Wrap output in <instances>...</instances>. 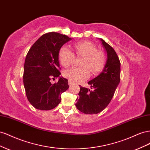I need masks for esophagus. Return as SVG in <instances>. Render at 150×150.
Returning a JSON list of instances; mask_svg holds the SVG:
<instances>
[{
	"mask_svg": "<svg viewBox=\"0 0 150 150\" xmlns=\"http://www.w3.org/2000/svg\"><path fill=\"white\" fill-rule=\"evenodd\" d=\"M68 84H69V85L71 86H72V84H73V83H72V82H71V81H70V80H69V81H68Z\"/></svg>",
	"mask_w": 150,
	"mask_h": 150,
	"instance_id": "obj_1",
	"label": "esophagus"
}]
</instances>
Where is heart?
Wrapping results in <instances>:
<instances>
[{"instance_id": "1", "label": "heart", "mask_w": 150, "mask_h": 150, "mask_svg": "<svg viewBox=\"0 0 150 150\" xmlns=\"http://www.w3.org/2000/svg\"><path fill=\"white\" fill-rule=\"evenodd\" d=\"M74 47L78 56L84 57L81 62L82 67H71L64 72L65 78L72 83H80L88 79L89 76L90 69L93 73L100 71L104 66L106 56L104 53L97 50L96 45L89 41H81L74 45ZM59 59L61 64L64 67L70 66L74 59V54L66 46L62 47L59 54Z\"/></svg>"}]
</instances>
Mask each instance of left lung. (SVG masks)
<instances>
[{
  "instance_id": "left-lung-1",
  "label": "left lung",
  "mask_w": 150,
  "mask_h": 150,
  "mask_svg": "<svg viewBox=\"0 0 150 150\" xmlns=\"http://www.w3.org/2000/svg\"><path fill=\"white\" fill-rule=\"evenodd\" d=\"M100 40L107 53L106 64L101 73L88 82L92 90L79 86V98L76 99V108L84 114H98L105 109L120 82L119 57L110 45Z\"/></svg>"
}]
</instances>
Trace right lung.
<instances>
[{"label":"right lung","instance_id":"add662e5","mask_svg":"<svg viewBox=\"0 0 150 150\" xmlns=\"http://www.w3.org/2000/svg\"><path fill=\"white\" fill-rule=\"evenodd\" d=\"M72 39L57 33H49L39 38L27 54L23 82L26 96L35 108L50 110L61 101V95L69 88L67 79L59 76V53ZM59 77L58 82L50 80Z\"/></svg>","mask_w":150,"mask_h":150}]
</instances>
